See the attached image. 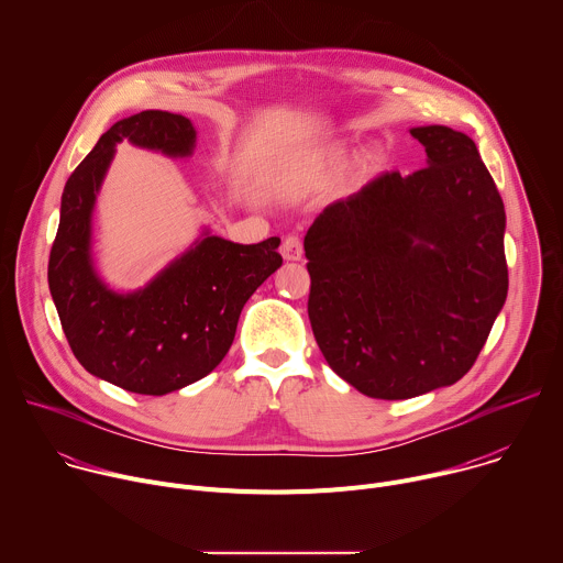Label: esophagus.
Here are the masks:
<instances>
[{"instance_id": "obj_1", "label": "esophagus", "mask_w": 563, "mask_h": 563, "mask_svg": "<svg viewBox=\"0 0 563 563\" xmlns=\"http://www.w3.org/2000/svg\"><path fill=\"white\" fill-rule=\"evenodd\" d=\"M280 254H283L285 261H291V263L300 261V258H302V243H300V238H298V235H287V238L283 240Z\"/></svg>"}]
</instances>
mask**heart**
Returning <instances> with one entry per match:
<instances>
[{
    "mask_svg": "<svg viewBox=\"0 0 563 563\" xmlns=\"http://www.w3.org/2000/svg\"><path fill=\"white\" fill-rule=\"evenodd\" d=\"M383 165V155L372 151L363 157V169L367 174L378 172ZM345 167V155L343 153H332L323 159H291V163L278 165L265 180V191L272 198L278 200H294L309 191L311 187L325 183L341 174Z\"/></svg>",
    "mask_w": 563,
    "mask_h": 563,
    "instance_id": "heart-1",
    "label": "heart"
}]
</instances>
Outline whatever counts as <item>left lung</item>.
Masks as SVG:
<instances>
[{
    "label": "left lung",
    "mask_w": 563,
    "mask_h": 563,
    "mask_svg": "<svg viewBox=\"0 0 563 563\" xmlns=\"http://www.w3.org/2000/svg\"><path fill=\"white\" fill-rule=\"evenodd\" d=\"M410 133L426 169L378 176L305 235L316 343L343 380L385 400L467 374L508 296L506 209L476 144L441 124Z\"/></svg>",
    "instance_id": "obj_1"
}]
</instances>
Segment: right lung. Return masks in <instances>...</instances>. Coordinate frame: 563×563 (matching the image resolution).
<instances>
[{
  "mask_svg": "<svg viewBox=\"0 0 563 563\" xmlns=\"http://www.w3.org/2000/svg\"><path fill=\"white\" fill-rule=\"evenodd\" d=\"M189 157L196 129L169 111L115 122L66 180L48 261V287L82 367L126 391L163 396L205 378L229 352L240 311L283 265L280 238L238 245L209 229L135 291H115L96 269L93 211L115 144Z\"/></svg>",
  "mask_w": 563,
  "mask_h": 563,
  "instance_id": "obj_1",
  "label": "right lung"
}]
</instances>
